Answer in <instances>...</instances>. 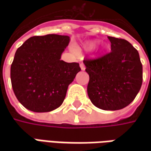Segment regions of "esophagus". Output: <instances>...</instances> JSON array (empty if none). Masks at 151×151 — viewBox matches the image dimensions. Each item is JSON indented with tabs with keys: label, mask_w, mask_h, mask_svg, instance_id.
Wrapping results in <instances>:
<instances>
[{
	"label": "esophagus",
	"mask_w": 151,
	"mask_h": 151,
	"mask_svg": "<svg viewBox=\"0 0 151 151\" xmlns=\"http://www.w3.org/2000/svg\"><path fill=\"white\" fill-rule=\"evenodd\" d=\"M80 67H81V69H82V70H85L86 69V66L83 63H81V64H80Z\"/></svg>",
	"instance_id": "34e87169"
}]
</instances>
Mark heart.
I'll use <instances>...</instances> for the list:
<instances>
[{"instance_id": "1", "label": "heart", "mask_w": 151, "mask_h": 151, "mask_svg": "<svg viewBox=\"0 0 151 151\" xmlns=\"http://www.w3.org/2000/svg\"><path fill=\"white\" fill-rule=\"evenodd\" d=\"M98 40H91L86 41L84 44H83V48L87 51H91V50L94 49L95 47L98 45L99 43Z\"/></svg>"}]
</instances>
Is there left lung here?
<instances>
[{
  "label": "left lung",
  "mask_w": 151,
  "mask_h": 151,
  "mask_svg": "<svg viewBox=\"0 0 151 151\" xmlns=\"http://www.w3.org/2000/svg\"><path fill=\"white\" fill-rule=\"evenodd\" d=\"M111 52L94 60H84L90 77L87 94L95 107L116 111L130 104L142 84L139 53L123 39L108 36Z\"/></svg>",
  "instance_id": "8db88e82"
}]
</instances>
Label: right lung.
Segmentation results:
<instances>
[{
    "mask_svg": "<svg viewBox=\"0 0 151 151\" xmlns=\"http://www.w3.org/2000/svg\"><path fill=\"white\" fill-rule=\"evenodd\" d=\"M69 41L67 35L33 36L17 49L10 78L15 96L27 109L47 112L62 104L68 86L81 71L78 63L60 60Z\"/></svg>",
    "mask_w": 151,
    "mask_h": 151,
    "instance_id": "1",
    "label": "right lung"
}]
</instances>
